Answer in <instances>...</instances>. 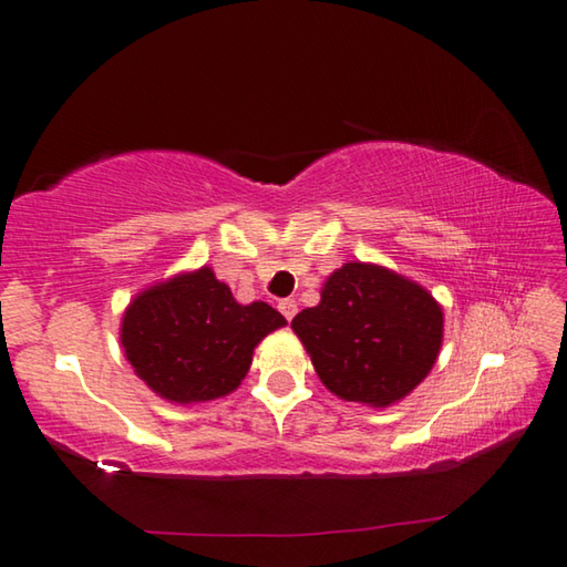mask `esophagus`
Returning <instances> with one entry per match:
<instances>
[{
  "instance_id": "obj_1",
  "label": "esophagus",
  "mask_w": 567,
  "mask_h": 567,
  "mask_svg": "<svg viewBox=\"0 0 567 567\" xmlns=\"http://www.w3.org/2000/svg\"><path fill=\"white\" fill-rule=\"evenodd\" d=\"M278 309H281L286 321H291L296 317V311H299V303H296V299H284L278 301Z\"/></svg>"
}]
</instances>
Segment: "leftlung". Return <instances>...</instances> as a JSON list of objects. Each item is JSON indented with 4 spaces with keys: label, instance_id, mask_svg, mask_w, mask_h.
Masks as SVG:
<instances>
[{
    "label": "left lung",
    "instance_id": "left-lung-1",
    "mask_svg": "<svg viewBox=\"0 0 567 567\" xmlns=\"http://www.w3.org/2000/svg\"><path fill=\"white\" fill-rule=\"evenodd\" d=\"M291 329L331 394L384 410L432 371L444 313L412 278L351 261L323 281L321 301L296 313Z\"/></svg>",
    "mask_w": 567,
    "mask_h": 567
}]
</instances>
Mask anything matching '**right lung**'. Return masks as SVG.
<instances>
[{"instance_id": "add662e5", "label": "right lung", "mask_w": 567, "mask_h": 567, "mask_svg": "<svg viewBox=\"0 0 567 567\" xmlns=\"http://www.w3.org/2000/svg\"><path fill=\"white\" fill-rule=\"evenodd\" d=\"M286 319L266 301L238 303L213 268L175 274L127 303L120 344L161 399L198 404L236 392L254 349Z\"/></svg>"}]
</instances>
